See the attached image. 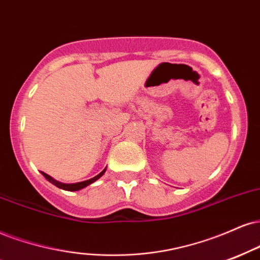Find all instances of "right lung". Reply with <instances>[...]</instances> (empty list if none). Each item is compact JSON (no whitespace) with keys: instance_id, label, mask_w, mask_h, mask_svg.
Instances as JSON below:
<instances>
[{"instance_id":"obj_1","label":"right lung","mask_w":260,"mask_h":260,"mask_svg":"<svg viewBox=\"0 0 260 260\" xmlns=\"http://www.w3.org/2000/svg\"><path fill=\"white\" fill-rule=\"evenodd\" d=\"M105 170H106V168H105ZM105 170L100 172V173L98 174V176H95L94 178H92V179H88V180L81 181V183H75V184H62V183H59V181H57V180L53 179V178H52L51 176H48V174H46L45 172H42V174H43V177H45L46 179L49 181V183L54 184L55 186L60 187V189H62V190H68V191H77V190L83 189V187H86L87 185H89V184L94 183L95 180H98L99 178L102 177L103 174L105 173Z\"/></svg>"}]
</instances>
